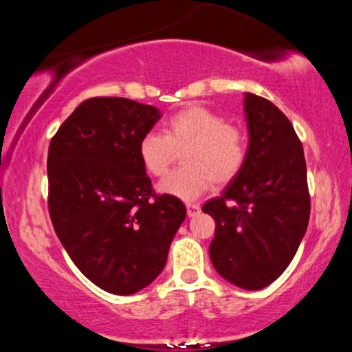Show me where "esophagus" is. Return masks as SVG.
<instances>
[{"mask_svg": "<svg viewBox=\"0 0 352 352\" xmlns=\"http://www.w3.org/2000/svg\"><path fill=\"white\" fill-rule=\"evenodd\" d=\"M199 212H200L199 205H195V204H187V215H188V217H195Z\"/></svg>", "mask_w": 352, "mask_h": 352, "instance_id": "esophagus-1", "label": "esophagus"}]
</instances>
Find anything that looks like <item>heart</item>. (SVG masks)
I'll return each instance as SVG.
<instances>
[{"label":"heart","instance_id":"b5f03b06","mask_svg":"<svg viewBox=\"0 0 352 352\" xmlns=\"http://www.w3.org/2000/svg\"><path fill=\"white\" fill-rule=\"evenodd\" d=\"M184 167L159 184L165 195L193 200L215 184L235 179L246 160V139L241 129L227 124L217 112L190 106L168 117L165 134L148 131L139 140V159L153 177H162L182 152Z\"/></svg>","mask_w":352,"mask_h":352}]
</instances>
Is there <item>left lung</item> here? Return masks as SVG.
Returning <instances> with one entry per match:
<instances>
[{
	"label": "left lung",
	"instance_id": "left-lung-1",
	"mask_svg": "<svg viewBox=\"0 0 352 352\" xmlns=\"http://www.w3.org/2000/svg\"><path fill=\"white\" fill-rule=\"evenodd\" d=\"M246 160L220 197L201 207L215 220L210 260L220 276L261 289L288 268L309 221V192L301 140L288 117L246 92Z\"/></svg>",
	"mask_w": 352,
	"mask_h": 352
}]
</instances>
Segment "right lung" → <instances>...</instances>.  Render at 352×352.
Returning a JSON list of instances; mask_svg holds the SVG:
<instances>
[{"mask_svg":"<svg viewBox=\"0 0 352 352\" xmlns=\"http://www.w3.org/2000/svg\"><path fill=\"white\" fill-rule=\"evenodd\" d=\"M162 117L125 98L80 102L51 139L47 207L84 276L107 293L140 292L162 273L185 205L157 195L139 140Z\"/></svg>","mask_w":352,"mask_h":352,"instance_id":"obj_1","label":"right lung"}]
</instances>
